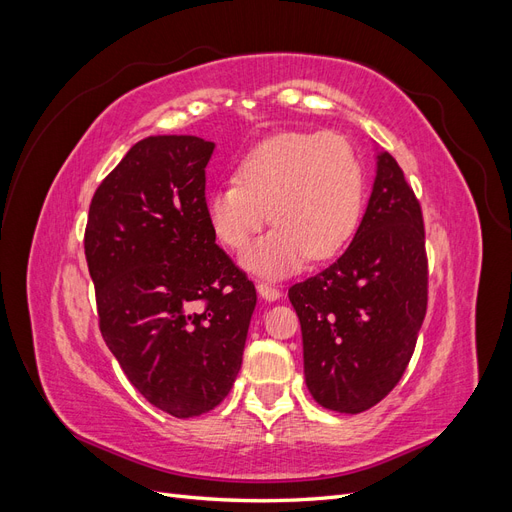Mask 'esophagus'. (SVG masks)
<instances>
[{"label":"esophagus","mask_w":512,"mask_h":512,"mask_svg":"<svg viewBox=\"0 0 512 512\" xmlns=\"http://www.w3.org/2000/svg\"><path fill=\"white\" fill-rule=\"evenodd\" d=\"M256 290H258L260 297L267 299V301H277V299L282 297V290L277 288V286L267 284V282H258V284H256Z\"/></svg>","instance_id":"obj_1"}]
</instances>
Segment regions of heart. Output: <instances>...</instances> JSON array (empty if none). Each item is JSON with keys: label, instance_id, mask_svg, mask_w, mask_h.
Masks as SVG:
<instances>
[{"label": "heart", "instance_id": "heart-1", "mask_svg": "<svg viewBox=\"0 0 512 512\" xmlns=\"http://www.w3.org/2000/svg\"><path fill=\"white\" fill-rule=\"evenodd\" d=\"M365 209V170L346 136L286 132L250 149L207 198V218L218 241L243 252L271 220L265 239L243 258L245 267L280 277L312 256L337 254L359 228Z\"/></svg>", "mask_w": 512, "mask_h": 512}]
</instances>
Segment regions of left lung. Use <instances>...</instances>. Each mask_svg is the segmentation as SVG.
Listing matches in <instances>:
<instances>
[{
  "label": "left lung",
  "instance_id": "obj_1",
  "mask_svg": "<svg viewBox=\"0 0 512 512\" xmlns=\"http://www.w3.org/2000/svg\"><path fill=\"white\" fill-rule=\"evenodd\" d=\"M421 203L389 151L359 230L331 267L290 286L305 384L322 408L359 414L404 376L427 312Z\"/></svg>",
  "mask_w": 512,
  "mask_h": 512
}]
</instances>
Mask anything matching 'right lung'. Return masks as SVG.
I'll use <instances>...</instances> for the list:
<instances>
[{
	"label": "right lung",
	"instance_id": "obj_1",
	"mask_svg": "<svg viewBox=\"0 0 512 512\" xmlns=\"http://www.w3.org/2000/svg\"><path fill=\"white\" fill-rule=\"evenodd\" d=\"M213 147L177 134L138 141L98 185L85 228L104 342L134 389L177 418L230 393L256 307L207 218Z\"/></svg>",
	"mask_w": 512,
	"mask_h": 512
}]
</instances>
